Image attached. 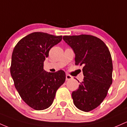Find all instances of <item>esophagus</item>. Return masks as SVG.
I'll return each mask as SVG.
<instances>
[{
    "label": "esophagus",
    "mask_w": 127,
    "mask_h": 127,
    "mask_svg": "<svg viewBox=\"0 0 127 127\" xmlns=\"http://www.w3.org/2000/svg\"><path fill=\"white\" fill-rule=\"evenodd\" d=\"M72 77L71 75H69V74H66V80H69L72 79Z\"/></svg>",
    "instance_id": "obj_1"
}]
</instances>
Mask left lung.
Returning <instances> with one entry per match:
<instances>
[{
	"mask_svg": "<svg viewBox=\"0 0 127 127\" xmlns=\"http://www.w3.org/2000/svg\"><path fill=\"white\" fill-rule=\"evenodd\" d=\"M75 53V65H83V81L72 98L77 108L88 112L103 101L112 83L110 53L101 39L90 35L64 36Z\"/></svg>",
	"mask_w": 127,
	"mask_h": 127,
	"instance_id": "obj_1",
	"label": "left lung"
}]
</instances>
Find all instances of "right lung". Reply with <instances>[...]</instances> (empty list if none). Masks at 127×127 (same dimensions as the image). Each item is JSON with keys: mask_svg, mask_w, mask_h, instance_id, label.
<instances>
[{"mask_svg": "<svg viewBox=\"0 0 127 127\" xmlns=\"http://www.w3.org/2000/svg\"><path fill=\"white\" fill-rule=\"evenodd\" d=\"M62 36L33 32L20 39L14 47L10 72L20 96L36 110L52 104L57 90L65 82L64 71L47 72L44 62L50 50L62 40Z\"/></svg>", "mask_w": 127, "mask_h": 127, "instance_id": "add662e5", "label": "right lung"}]
</instances>
